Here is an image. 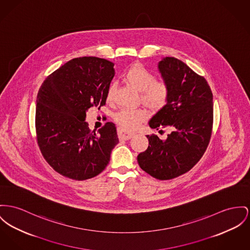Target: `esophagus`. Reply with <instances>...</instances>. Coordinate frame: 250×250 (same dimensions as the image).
<instances>
[{
	"instance_id": "1",
	"label": "esophagus",
	"mask_w": 250,
	"mask_h": 250,
	"mask_svg": "<svg viewBox=\"0 0 250 250\" xmlns=\"http://www.w3.org/2000/svg\"><path fill=\"white\" fill-rule=\"evenodd\" d=\"M117 133H118L119 139H124V140L130 139V138L133 136V134H134V133L128 132V131L124 130V129H118V130H117Z\"/></svg>"
}]
</instances>
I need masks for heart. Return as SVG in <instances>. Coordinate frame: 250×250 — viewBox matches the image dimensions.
<instances>
[{
	"label": "heart",
	"instance_id": "heart-1",
	"mask_svg": "<svg viewBox=\"0 0 250 250\" xmlns=\"http://www.w3.org/2000/svg\"><path fill=\"white\" fill-rule=\"evenodd\" d=\"M123 80L129 86L141 94V100L149 108L154 111L162 109L168 99V88L162 82H154L152 74L138 64L130 67L124 74ZM116 91L115 84H112L107 92V101L114 98ZM147 118L144 110H120L115 115L117 124L125 129H133L141 121Z\"/></svg>",
	"mask_w": 250,
	"mask_h": 250
}]
</instances>
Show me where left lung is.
Returning a JSON list of instances; mask_svg holds the SVG:
<instances>
[{
  "mask_svg": "<svg viewBox=\"0 0 250 250\" xmlns=\"http://www.w3.org/2000/svg\"><path fill=\"white\" fill-rule=\"evenodd\" d=\"M158 71L168 88L167 104L149 121L151 129L168 127L166 139L147 135L148 149L139 153L140 167L152 177L168 180L199 161L208 145L213 122V97L207 81L185 62L163 58Z\"/></svg>",
  "mask_w": 250,
  "mask_h": 250,
  "instance_id": "8db88e82",
  "label": "left lung"
}]
</instances>
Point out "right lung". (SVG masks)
<instances>
[{
	"label": "right lung",
	"instance_id": "obj_1",
	"mask_svg": "<svg viewBox=\"0 0 250 250\" xmlns=\"http://www.w3.org/2000/svg\"><path fill=\"white\" fill-rule=\"evenodd\" d=\"M115 76L114 63L96 57L74 59L42 84L36 107L40 150L57 172L73 180L100 174L118 143L117 128L107 122L96 133L85 121L91 107L105 105Z\"/></svg>",
	"mask_w": 250,
	"mask_h": 250
}]
</instances>
